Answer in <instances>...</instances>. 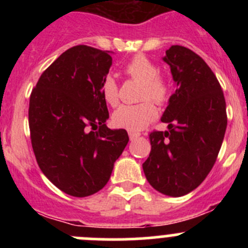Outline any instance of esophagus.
<instances>
[{"instance_id":"1","label":"esophagus","mask_w":248,"mask_h":248,"mask_svg":"<svg viewBox=\"0 0 248 248\" xmlns=\"http://www.w3.org/2000/svg\"><path fill=\"white\" fill-rule=\"evenodd\" d=\"M128 136L131 140H136L140 137V133H137V132H128Z\"/></svg>"}]
</instances>
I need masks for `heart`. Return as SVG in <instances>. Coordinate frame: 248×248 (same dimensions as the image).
Instances as JSON below:
<instances>
[{"mask_svg":"<svg viewBox=\"0 0 248 248\" xmlns=\"http://www.w3.org/2000/svg\"><path fill=\"white\" fill-rule=\"evenodd\" d=\"M124 73L129 78L142 82L140 99L142 103L131 106L124 104L112 115L114 124L120 128L131 132H139L157 117V109L151 99L158 106L166 103L170 96V85L163 77L157 74V67L144 55H136L124 67ZM102 97L109 106L115 107L119 103V86L114 77L104 78L101 86Z\"/></svg>","mask_w":248,"mask_h":248,"instance_id":"heart-1","label":"heart"}]
</instances>
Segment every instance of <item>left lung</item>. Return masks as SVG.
I'll return each instance as SVG.
<instances>
[{
	"instance_id": "1",
	"label": "left lung",
	"mask_w": 248,
	"mask_h": 248,
	"mask_svg": "<svg viewBox=\"0 0 248 248\" xmlns=\"http://www.w3.org/2000/svg\"><path fill=\"white\" fill-rule=\"evenodd\" d=\"M163 61L177 87L161 119L168 131L150 133L151 152L142 169L156 191L181 197L196 189L216 162L227 128L226 99L214 72L191 49L171 46Z\"/></svg>"
}]
</instances>
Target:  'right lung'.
<instances>
[{"instance_id":"1","label":"right lung","mask_w":248,"mask_h":248,"mask_svg":"<svg viewBox=\"0 0 248 248\" xmlns=\"http://www.w3.org/2000/svg\"><path fill=\"white\" fill-rule=\"evenodd\" d=\"M111 62L109 51L71 47L43 72L30 97L37 163L57 188L78 198L106 186L129 140L124 129L106 124L109 112L101 86Z\"/></svg>"}]
</instances>
